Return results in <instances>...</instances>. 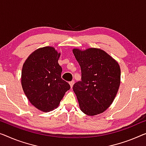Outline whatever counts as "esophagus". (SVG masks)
<instances>
[{
  "mask_svg": "<svg viewBox=\"0 0 146 146\" xmlns=\"http://www.w3.org/2000/svg\"><path fill=\"white\" fill-rule=\"evenodd\" d=\"M74 83H75V80H72V81L69 82V84H70V86H71V88H72V87H73V86Z\"/></svg>",
  "mask_w": 146,
  "mask_h": 146,
  "instance_id": "obj_1",
  "label": "esophagus"
}]
</instances>
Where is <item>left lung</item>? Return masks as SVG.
<instances>
[{
  "label": "left lung",
  "instance_id": "obj_1",
  "mask_svg": "<svg viewBox=\"0 0 146 146\" xmlns=\"http://www.w3.org/2000/svg\"><path fill=\"white\" fill-rule=\"evenodd\" d=\"M73 52L81 69V81L73 87L80 110L90 116L102 113L113 103L118 92L120 66L102 49L73 48Z\"/></svg>",
  "mask_w": 146,
  "mask_h": 146
}]
</instances>
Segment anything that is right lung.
<instances>
[{"mask_svg": "<svg viewBox=\"0 0 146 146\" xmlns=\"http://www.w3.org/2000/svg\"><path fill=\"white\" fill-rule=\"evenodd\" d=\"M60 53L52 46L40 48L28 56L21 71V86L33 106L43 112L57 108L70 88L61 77Z\"/></svg>", "mask_w": 146, "mask_h": 146, "instance_id": "obj_1", "label": "right lung"}]
</instances>
